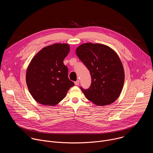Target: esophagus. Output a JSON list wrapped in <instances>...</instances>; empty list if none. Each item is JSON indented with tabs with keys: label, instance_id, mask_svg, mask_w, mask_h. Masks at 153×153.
I'll return each instance as SVG.
<instances>
[{
	"label": "esophagus",
	"instance_id": "esophagus-1",
	"mask_svg": "<svg viewBox=\"0 0 153 153\" xmlns=\"http://www.w3.org/2000/svg\"><path fill=\"white\" fill-rule=\"evenodd\" d=\"M74 84L76 85H79V80H77V81L74 82Z\"/></svg>",
	"mask_w": 153,
	"mask_h": 153
}]
</instances>
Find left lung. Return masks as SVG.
<instances>
[{
    "label": "left lung",
    "mask_w": 153,
    "mask_h": 153,
    "mask_svg": "<svg viewBox=\"0 0 153 153\" xmlns=\"http://www.w3.org/2000/svg\"><path fill=\"white\" fill-rule=\"evenodd\" d=\"M76 53L90 71L91 84L81 90L87 99L96 105H108L119 97L124 83L125 73L117 53L100 43H86L78 47Z\"/></svg>",
    "instance_id": "obj_1"
}]
</instances>
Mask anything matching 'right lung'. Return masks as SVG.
<instances>
[{"label": "right lung", "mask_w": 153, "mask_h": 153, "mask_svg": "<svg viewBox=\"0 0 153 153\" xmlns=\"http://www.w3.org/2000/svg\"><path fill=\"white\" fill-rule=\"evenodd\" d=\"M70 49L67 43H55L42 48L31 60L26 82L30 94L38 103L54 106L74 86L68 79V68L63 64Z\"/></svg>", "instance_id": "add662e5"}]
</instances>
